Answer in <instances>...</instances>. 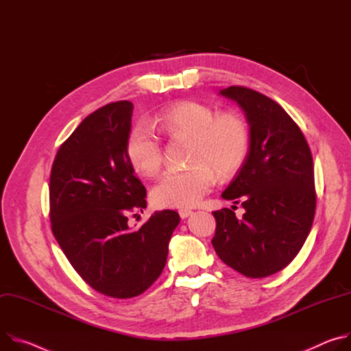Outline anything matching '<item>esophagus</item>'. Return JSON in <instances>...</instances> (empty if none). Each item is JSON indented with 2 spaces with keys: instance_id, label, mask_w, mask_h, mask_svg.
<instances>
[{
  "instance_id": "esophagus-1",
  "label": "esophagus",
  "mask_w": 351,
  "mask_h": 351,
  "mask_svg": "<svg viewBox=\"0 0 351 351\" xmlns=\"http://www.w3.org/2000/svg\"><path fill=\"white\" fill-rule=\"evenodd\" d=\"M178 215H180L181 219H186L188 216L192 215V210H191V209H180V210H178Z\"/></svg>"
}]
</instances>
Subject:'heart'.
Returning <instances> with one entry per match:
<instances>
[{"instance_id":"heart-1","label":"heart","mask_w":351,"mask_h":351,"mask_svg":"<svg viewBox=\"0 0 351 351\" xmlns=\"http://www.w3.org/2000/svg\"><path fill=\"white\" fill-rule=\"evenodd\" d=\"M162 134L192 139L185 170L167 171L154 184L150 199L156 208H188L198 204L216 182V173L227 177L239 170L250 149V127L241 115L216 111L201 101L174 103L152 121ZM125 154L130 165L142 176H153L163 163L162 146L145 125L128 135Z\"/></svg>"}]
</instances>
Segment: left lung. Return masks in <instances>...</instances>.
<instances>
[{"mask_svg":"<svg viewBox=\"0 0 351 351\" xmlns=\"http://www.w3.org/2000/svg\"><path fill=\"white\" fill-rule=\"evenodd\" d=\"M221 96L236 100L250 124L247 158L221 197L245 209L213 212L212 245L219 258L247 278H266L300 252L317 206L313 154L300 127L267 96L230 86Z\"/></svg>","mask_w":351,"mask_h":351,"instance_id":"8db88e82","label":"left lung"}]
</instances>
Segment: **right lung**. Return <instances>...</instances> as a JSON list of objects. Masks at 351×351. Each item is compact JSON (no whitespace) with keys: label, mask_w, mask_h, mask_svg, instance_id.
<instances>
[{"label":"right lung","mask_w":351,"mask_h":351,"mask_svg":"<svg viewBox=\"0 0 351 351\" xmlns=\"http://www.w3.org/2000/svg\"><path fill=\"white\" fill-rule=\"evenodd\" d=\"M132 110L120 100L89 114L60 146L49 186L57 243L77 275L112 298L136 297L156 282L180 223L176 210H162L138 230L128 226L146 208V188L125 154Z\"/></svg>","instance_id":"right-lung-1"}]
</instances>
